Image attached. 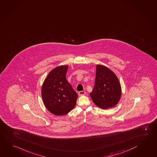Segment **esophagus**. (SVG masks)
Returning a JSON list of instances; mask_svg holds the SVG:
<instances>
[{
    "mask_svg": "<svg viewBox=\"0 0 157 157\" xmlns=\"http://www.w3.org/2000/svg\"><path fill=\"white\" fill-rule=\"evenodd\" d=\"M86 92L85 91H80L78 92V95L80 96H84V95H85Z\"/></svg>",
    "mask_w": 157,
    "mask_h": 157,
    "instance_id": "obj_1",
    "label": "esophagus"
}]
</instances>
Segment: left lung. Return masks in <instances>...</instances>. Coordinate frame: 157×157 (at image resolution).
<instances>
[{
	"label": "left lung",
	"instance_id": "obj_1",
	"mask_svg": "<svg viewBox=\"0 0 157 157\" xmlns=\"http://www.w3.org/2000/svg\"><path fill=\"white\" fill-rule=\"evenodd\" d=\"M122 95V88L116 75L110 68L96 65L94 87L90 92L93 102L103 109L114 107Z\"/></svg>",
	"mask_w": 157,
	"mask_h": 157
}]
</instances>
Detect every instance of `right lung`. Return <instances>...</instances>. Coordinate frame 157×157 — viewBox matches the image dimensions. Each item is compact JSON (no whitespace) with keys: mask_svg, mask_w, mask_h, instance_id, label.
<instances>
[{"mask_svg":"<svg viewBox=\"0 0 157 157\" xmlns=\"http://www.w3.org/2000/svg\"><path fill=\"white\" fill-rule=\"evenodd\" d=\"M68 66H59L48 73L42 85L41 96L46 109L56 116H64L74 109L76 92L66 80Z\"/></svg>","mask_w":157,"mask_h":157,"instance_id":"obj_1","label":"right lung"}]
</instances>
